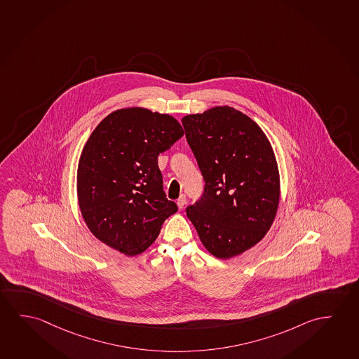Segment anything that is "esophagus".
I'll list each match as a JSON object with an SVG mask.
<instances>
[{
	"label": "esophagus",
	"instance_id": "esophagus-1",
	"mask_svg": "<svg viewBox=\"0 0 359 359\" xmlns=\"http://www.w3.org/2000/svg\"><path fill=\"white\" fill-rule=\"evenodd\" d=\"M184 205H186V196L182 194L180 198L177 199V205H178V208H180V210H182Z\"/></svg>",
	"mask_w": 359,
	"mask_h": 359
}]
</instances>
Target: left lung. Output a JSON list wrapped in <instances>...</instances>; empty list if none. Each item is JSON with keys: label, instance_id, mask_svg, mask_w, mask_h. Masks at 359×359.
Masks as SVG:
<instances>
[{"label": "left lung", "instance_id": "8db88e82", "mask_svg": "<svg viewBox=\"0 0 359 359\" xmlns=\"http://www.w3.org/2000/svg\"><path fill=\"white\" fill-rule=\"evenodd\" d=\"M182 125L205 182L188 219L212 256H239L262 241L278 211L272 144L255 121L229 106L187 114Z\"/></svg>", "mask_w": 359, "mask_h": 359}]
</instances>
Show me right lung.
I'll return each mask as SVG.
<instances>
[{
	"instance_id": "right-lung-1",
	"label": "right lung",
	"mask_w": 359,
	"mask_h": 359,
	"mask_svg": "<svg viewBox=\"0 0 359 359\" xmlns=\"http://www.w3.org/2000/svg\"><path fill=\"white\" fill-rule=\"evenodd\" d=\"M183 133L175 117L143 107L116 109L97 125L77 168L81 213L97 239L130 257L154 243L177 212L157 158Z\"/></svg>"
}]
</instances>
